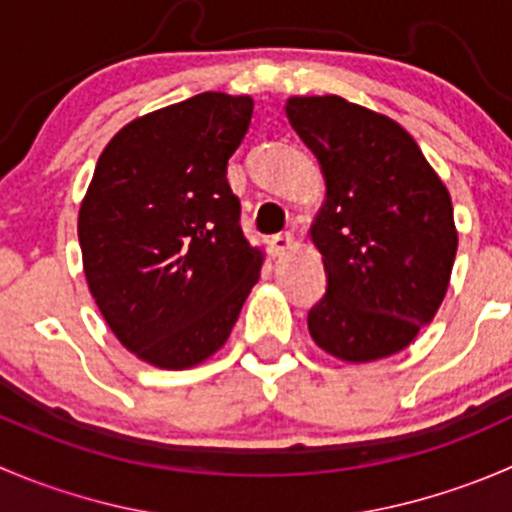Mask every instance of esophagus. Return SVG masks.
Masks as SVG:
<instances>
[{
  "instance_id": "obj_1",
  "label": "esophagus",
  "mask_w": 512,
  "mask_h": 512,
  "mask_svg": "<svg viewBox=\"0 0 512 512\" xmlns=\"http://www.w3.org/2000/svg\"><path fill=\"white\" fill-rule=\"evenodd\" d=\"M292 245V232H277V235L270 237V250L272 255H282V252L287 250V247Z\"/></svg>"
}]
</instances>
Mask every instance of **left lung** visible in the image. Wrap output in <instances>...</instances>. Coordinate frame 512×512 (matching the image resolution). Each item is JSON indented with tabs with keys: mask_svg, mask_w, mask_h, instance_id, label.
<instances>
[{
	"mask_svg": "<svg viewBox=\"0 0 512 512\" xmlns=\"http://www.w3.org/2000/svg\"><path fill=\"white\" fill-rule=\"evenodd\" d=\"M285 109L327 187L312 225L327 275L307 312L312 340L347 362L395 355L448 290L458 250L448 190L393 119L332 94Z\"/></svg>",
	"mask_w": 512,
	"mask_h": 512,
	"instance_id": "8db88e82",
	"label": "left lung"
}]
</instances>
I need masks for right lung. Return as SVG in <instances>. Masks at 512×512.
Instances as JSON below:
<instances>
[{
    "instance_id": "obj_1",
    "label": "right lung",
    "mask_w": 512,
    "mask_h": 512,
    "mask_svg": "<svg viewBox=\"0 0 512 512\" xmlns=\"http://www.w3.org/2000/svg\"><path fill=\"white\" fill-rule=\"evenodd\" d=\"M250 119V97L197 94L127 124L94 167L79 207L89 292L119 342L157 367L220 350L260 277L227 182Z\"/></svg>"
}]
</instances>
